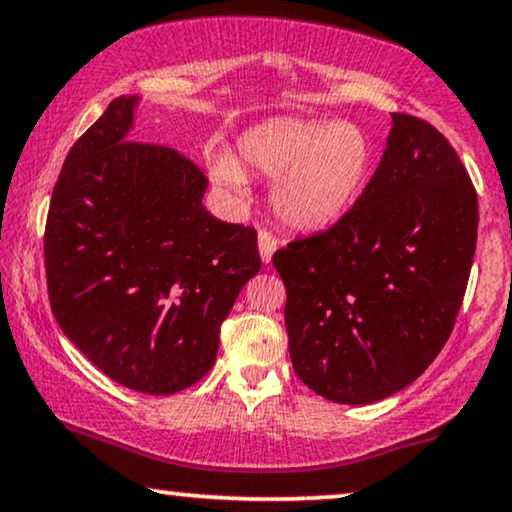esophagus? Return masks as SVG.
Listing matches in <instances>:
<instances>
[{
	"instance_id": "1",
	"label": "esophagus",
	"mask_w": 512,
	"mask_h": 512,
	"mask_svg": "<svg viewBox=\"0 0 512 512\" xmlns=\"http://www.w3.org/2000/svg\"><path fill=\"white\" fill-rule=\"evenodd\" d=\"M275 249H277L275 235H272L270 230L258 232V251H261V261L263 263L272 261V254H275Z\"/></svg>"
}]
</instances>
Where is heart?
Listing matches in <instances>:
<instances>
[{
  "instance_id": "b5f03b06",
  "label": "heart",
  "mask_w": 512,
  "mask_h": 512,
  "mask_svg": "<svg viewBox=\"0 0 512 512\" xmlns=\"http://www.w3.org/2000/svg\"><path fill=\"white\" fill-rule=\"evenodd\" d=\"M275 178L270 202L291 230L317 232L348 214L374 169V143L360 124L320 117H272L251 126L228 152L209 157V176L230 197L247 192V174Z\"/></svg>"
}]
</instances>
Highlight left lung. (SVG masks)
Listing matches in <instances>:
<instances>
[{
	"mask_svg": "<svg viewBox=\"0 0 512 512\" xmlns=\"http://www.w3.org/2000/svg\"><path fill=\"white\" fill-rule=\"evenodd\" d=\"M381 164L329 230L272 256L298 378L338 404L407 388L440 355L466 294L477 192L447 138L393 112Z\"/></svg>",
	"mask_w": 512,
	"mask_h": 512,
	"instance_id": "obj_1",
	"label": "left lung"
}]
</instances>
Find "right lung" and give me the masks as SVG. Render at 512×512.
<instances>
[{
	"mask_svg": "<svg viewBox=\"0 0 512 512\" xmlns=\"http://www.w3.org/2000/svg\"><path fill=\"white\" fill-rule=\"evenodd\" d=\"M119 96L72 145L44 232L53 317L122 386L171 395L214 367L221 324L261 270L256 230L204 209L207 176L167 145L129 141Z\"/></svg>",
	"mask_w": 512,
	"mask_h": 512,
	"instance_id": "add662e5",
	"label": "right lung"
}]
</instances>
